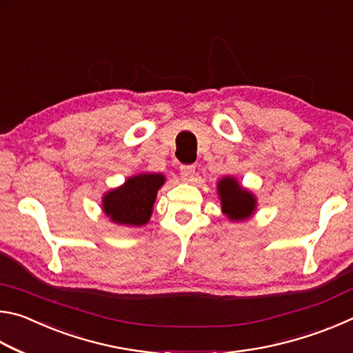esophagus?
Masks as SVG:
<instances>
[{"label": "esophagus", "instance_id": "1", "mask_svg": "<svg viewBox=\"0 0 353 353\" xmlns=\"http://www.w3.org/2000/svg\"><path fill=\"white\" fill-rule=\"evenodd\" d=\"M196 177V172H194V166L193 165H182L181 166V179L182 182L185 183H190L193 182Z\"/></svg>", "mask_w": 353, "mask_h": 353}]
</instances>
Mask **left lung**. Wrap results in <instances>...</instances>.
I'll return each instance as SVG.
<instances>
[{"instance_id": "1", "label": "left lung", "mask_w": 353, "mask_h": 353, "mask_svg": "<svg viewBox=\"0 0 353 353\" xmlns=\"http://www.w3.org/2000/svg\"><path fill=\"white\" fill-rule=\"evenodd\" d=\"M221 212L232 223H243L256 212V196L244 188L234 176H224L216 182Z\"/></svg>"}]
</instances>
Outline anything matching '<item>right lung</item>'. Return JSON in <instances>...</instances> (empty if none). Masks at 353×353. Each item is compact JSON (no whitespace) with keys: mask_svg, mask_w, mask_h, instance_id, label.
Returning a JSON list of instances; mask_svg holds the SVG:
<instances>
[{"mask_svg":"<svg viewBox=\"0 0 353 353\" xmlns=\"http://www.w3.org/2000/svg\"><path fill=\"white\" fill-rule=\"evenodd\" d=\"M163 183L162 172H140L130 176L123 185L105 191L101 207L112 223L141 227L151 219L155 198Z\"/></svg>","mask_w":353,"mask_h":353,"instance_id":"obj_1","label":"right lung"}]
</instances>
